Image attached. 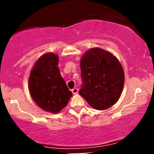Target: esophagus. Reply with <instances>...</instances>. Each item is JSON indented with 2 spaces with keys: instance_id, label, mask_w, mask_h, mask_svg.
<instances>
[{
  "instance_id": "1",
  "label": "esophagus",
  "mask_w": 154,
  "mask_h": 154,
  "mask_svg": "<svg viewBox=\"0 0 154 154\" xmlns=\"http://www.w3.org/2000/svg\"><path fill=\"white\" fill-rule=\"evenodd\" d=\"M72 92L73 94H77V93H78V89H77V88H73V89L72 90Z\"/></svg>"
}]
</instances>
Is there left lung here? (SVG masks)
<instances>
[{
	"label": "left lung",
	"mask_w": 154,
	"mask_h": 154,
	"mask_svg": "<svg viewBox=\"0 0 154 154\" xmlns=\"http://www.w3.org/2000/svg\"><path fill=\"white\" fill-rule=\"evenodd\" d=\"M82 95L97 110H105L119 100L125 83L121 63L111 53L99 48L86 51L80 61Z\"/></svg>",
	"instance_id": "1"
}]
</instances>
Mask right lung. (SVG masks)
Instances as JSON below:
<instances>
[{
    "mask_svg": "<svg viewBox=\"0 0 154 154\" xmlns=\"http://www.w3.org/2000/svg\"><path fill=\"white\" fill-rule=\"evenodd\" d=\"M58 64L59 56L54 53L43 54L32 69L28 82L33 100L40 109L53 114L62 110L72 96Z\"/></svg>",
    "mask_w": 154,
    "mask_h": 154,
    "instance_id": "obj_1",
    "label": "right lung"
}]
</instances>
